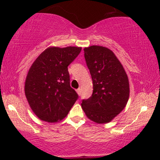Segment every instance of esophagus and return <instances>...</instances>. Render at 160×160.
I'll return each instance as SVG.
<instances>
[{
    "label": "esophagus",
    "instance_id": "obj_1",
    "mask_svg": "<svg viewBox=\"0 0 160 160\" xmlns=\"http://www.w3.org/2000/svg\"><path fill=\"white\" fill-rule=\"evenodd\" d=\"M81 88H79V89H77V92H78V94L79 95H81Z\"/></svg>",
    "mask_w": 160,
    "mask_h": 160
}]
</instances>
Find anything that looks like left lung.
<instances>
[{
    "mask_svg": "<svg viewBox=\"0 0 160 160\" xmlns=\"http://www.w3.org/2000/svg\"><path fill=\"white\" fill-rule=\"evenodd\" d=\"M83 50L93 92L90 98L82 101V108L88 118L95 122H109L127 104L129 97L127 74L111 49L91 46Z\"/></svg>",
    "mask_w": 160,
    "mask_h": 160,
    "instance_id": "1",
    "label": "left lung"
}]
</instances>
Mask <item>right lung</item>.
I'll return each mask as SVG.
<instances>
[{
  "label": "right lung",
  "instance_id": "add662e5",
  "mask_svg": "<svg viewBox=\"0 0 160 160\" xmlns=\"http://www.w3.org/2000/svg\"><path fill=\"white\" fill-rule=\"evenodd\" d=\"M81 47H49L31 66L25 83L29 105L41 120L56 122L63 120L78 98L70 86L68 67Z\"/></svg>",
  "mask_w": 160,
  "mask_h": 160
}]
</instances>
